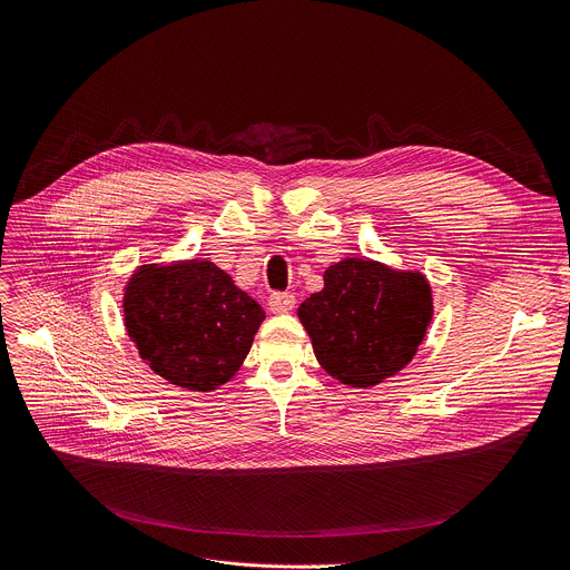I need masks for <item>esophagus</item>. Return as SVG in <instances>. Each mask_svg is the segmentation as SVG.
<instances>
[{
  "mask_svg": "<svg viewBox=\"0 0 570 570\" xmlns=\"http://www.w3.org/2000/svg\"><path fill=\"white\" fill-rule=\"evenodd\" d=\"M268 306L273 314H288L295 306V295L293 293H273L268 297Z\"/></svg>",
  "mask_w": 570,
  "mask_h": 570,
  "instance_id": "34e87169",
  "label": "esophagus"
}]
</instances>
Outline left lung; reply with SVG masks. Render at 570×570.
I'll return each mask as SVG.
<instances>
[{"mask_svg":"<svg viewBox=\"0 0 570 570\" xmlns=\"http://www.w3.org/2000/svg\"><path fill=\"white\" fill-rule=\"evenodd\" d=\"M323 279V291L297 308L318 364L354 389H371L397 375L419 352L432 323V288L425 275L371 258H343Z\"/></svg>","mask_w":570,"mask_h":570,"instance_id":"8db88e82","label":"left lung"}]
</instances>
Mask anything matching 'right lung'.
Here are the masks:
<instances>
[{
	"mask_svg": "<svg viewBox=\"0 0 570 570\" xmlns=\"http://www.w3.org/2000/svg\"><path fill=\"white\" fill-rule=\"evenodd\" d=\"M125 327L140 358L186 391H216L245 361L266 312L212 262L138 266L125 286Z\"/></svg>",
	"mask_w": 570,
	"mask_h": 570,
	"instance_id": "right-lung-1",
	"label": "right lung"
}]
</instances>
